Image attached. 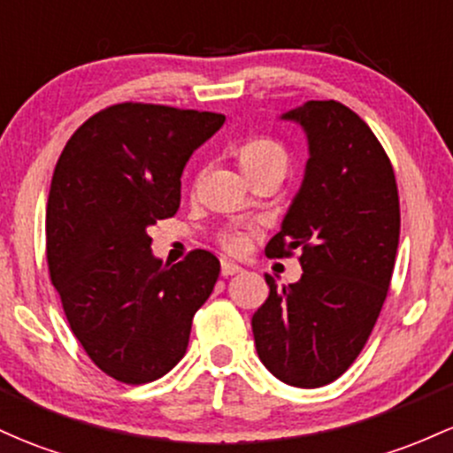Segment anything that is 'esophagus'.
I'll use <instances>...</instances> for the list:
<instances>
[{
	"mask_svg": "<svg viewBox=\"0 0 453 453\" xmlns=\"http://www.w3.org/2000/svg\"><path fill=\"white\" fill-rule=\"evenodd\" d=\"M242 268L236 265V262H230V260H221V275L223 277H230V275H236V273H241Z\"/></svg>",
	"mask_w": 453,
	"mask_h": 453,
	"instance_id": "34e87169",
	"label": "esophagus"
}]
</instances>
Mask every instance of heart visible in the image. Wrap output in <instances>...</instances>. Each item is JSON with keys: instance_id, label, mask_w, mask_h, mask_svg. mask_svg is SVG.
I'll return each instance as SVG.
<instances>
[{"instance_id": "1", "label": "heart", "mask_w": 453, "mask_h": 453, "mask_svg": "<svg viewBox=\"0 0 453 453\" xmlns=\"http://www.w3.org/2000/svg\"><path fill=\"white\" fill-rule=\"evenodd\" d=\"M238 163H241L247 178L262 176V173H273V176L283 178V173L288 172V165H290V157H288L286 148L280 142H275V139L256 137L238 148ZM245 242L247 238L241 232L226 236V245L234 251H241Z\"/></svg>"}]
</instances>
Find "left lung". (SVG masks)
I'll use <instances>...</instances> for the list:
<instances>
[{
    "instance_id": "left-lung-1",
    "label": "left lung",
    "mask_w": 453,
    "mask_h": 453,
    "mask_svg": "<svg viewBox=\"0 0 453 453\" xmlns=\"http://www.w3.org/2000/svg\"><path fill=\"white\" fill-rule=\"evenodd\" d=\"M299 124L310 158L268 241L266 256L301 251L303 275L277 288L251 318L260 361L292 387L329 385L350 367L376 325L400 241L394 167L370 127L337 101L281 113Z\"/></svg>"
}]
</instances>
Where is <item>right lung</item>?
Masks as SVG:
<instances>
[{
	"label": "right lung",
	"mask_w": 453,
	"mask_h": 453,
	"mask_svg": "<svg viewBox=\"0 0 453 453\" xmlns=\"http://www.w3.org/2000/svg\"><path fill=\"white\" fill-rule=\"evenodd\" d=\"M223 122L122 103L83 122L59 154L44 221L49 273L74 337L111 379L167 374L215 288L221 265L211 251L163 265L148 227L178 211L187 161Z\"/></svg>",
	"instance_id": "obj_1"
}]
</instances>
